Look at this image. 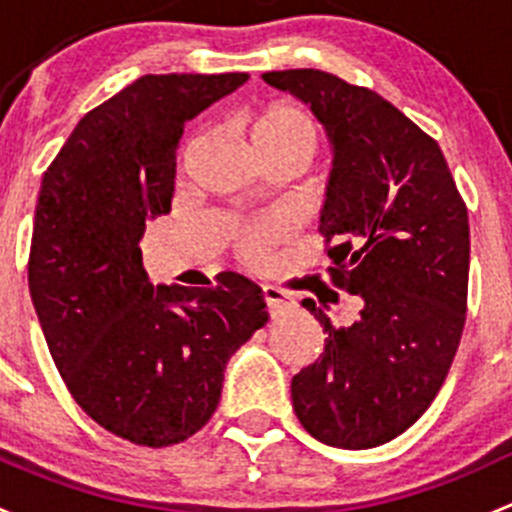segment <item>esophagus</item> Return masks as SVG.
Instances as JSON below:
<instances>
[{"mask_svg":"<svg viewBox=\"0 0 512 512\" xmlns=\"http://www.w3.org/2000/svg\"><path fill=\"white\" fill-rule=\"evenodd\" d=\"M262 299H265V307L270 312V317H280L287 309H292V299L277 287H262Z\"/></svg>","mask_w":512,"mask_h":512,"instance_id":"obj_1","label":"esophagus"}]
</instances>
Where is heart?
Returning <instances> with one entry per match:
<instances>
[{
  "mask_svg": "<svg viewBox=\"0 0 512 512\" xmlns=\"http://www.w3.org/2000/svg\"><path fill=\"white\" fill-rule=\"evenodd\" d=\"M237 131L257 163L262 160H287L302 170L317 151L319 131L312 118L289 103H265L237 113ZM275 237L272 227H257L240 237V252L247 260H257L267 242Z\"/></svg>",
  "mask_w": 512,
  "mask_h": 512,
  "instance_id": "1",
  "label": "heart"
}]
</instances>
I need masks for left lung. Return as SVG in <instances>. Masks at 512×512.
<instances>
[{"instance_id": "1", "label": "left lung", "mask_w": 512, "mask_h": 512, "mask_svg": "<svg viewBox=\"0 0 512 512\" xmlns=\"http://www.w3.org/2000/svg\"><path fill=\"white\" fill-rule=\"evenodd\" d=\"M322 123L332 148L319 232L329 275L361 299L352 327H332L324 352L292 376V406L317 441L374 448L431 406L466 324L471 230L446 158L386 98L317 69L267 71Z\"/></svg>"}]
</instances>
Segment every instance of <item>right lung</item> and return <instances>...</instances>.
Returning <instances> with one entry per match:
<instances>
[{
    "label": "right lung",
    "instance_id": "add662e5",
    "mask_svg": "<svg viewBox=\"0 0 512 512\" xmlns=\"http://www.w3.org/2000/svg\"><path fill=\"white\" fill-rule=\"evenodd\" d=\"M247 74H148L86 113L41 178L29 292L76 404L138 446H170L215 414L225 364L267 322L237 272L215 287L143 270L148 220L170 213L185 123Z\"/></svg>",
    "mask_w": 512,
    "mask_h": 512
}]
</instances>
